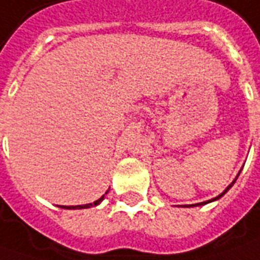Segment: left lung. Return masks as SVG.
<instances>
[{"label":"left lung","instance_id":"8db88e82","mask_svg":"<svg viewBox=\"0 0 260 260\" xmlns=\"http://www.w3.org/2000/svg\"><path fill=\"white\" fill-rule=\"evenodd\" d=\"M239 175H240V172H239V174H237V176H239ZM237 176H236L235 179H233V182H232V184L229 185V186H227V188H225L224 191H223V192H221V194H220V195H217V197H215V198H213V200H208V201H204V203H198V204L184 205V207H197V205H204V204H208V203H213V201H215V200H218V198H221V197H223V195H224L225 192H227V191H229V189H230V188H232V186H233V184H235V182H236V179H237Z\"/></svg>","mask_w":260,"mask_h":260}]
</instances>
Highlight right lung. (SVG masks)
<instances>
[{"label":"right lung","mask_w":260,"mask_h":260,"mask_svg":"<svg viewBox=\"0 0 260 260\" xmlns=\"http://www.w3.org/2000/svg\"><path fill=\"white\" fill-rule=\"evenodd\" d=\"M105 194H108V191L105 192ZM105 194L100 198V200H96L94 203H91V204H84V205H62V208H65V210H82V208H89V207H95V205L101 204V201L104 200Z\"/></svg>","instance_id":"1"}]
</instances>
